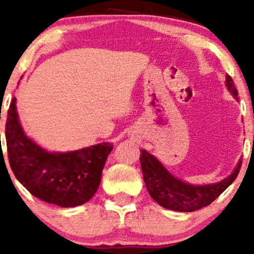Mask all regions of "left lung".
<instances>
[{"mask_svg":"<svg viewBox=\"0 0 254 254\" xmlns=\"http://www.w3.org/2000/svg\"><path fill=\"white\" fill-rule=\"evenodd\" d=\"M225 84L237 101V89L229 75H226ZM140 162L146 188L156 203L173 211L191 212L211 204L222 191L226 190L227 187L231 186L240 172L242 161H238L235 170L226 178L217 183L203 186L187 183L177 178L155 156L148 153L146 150H141Z\"/></svg>","mask_w":254,"mask_h":254,"instance_id":"left-lung-1","label":"left lung"}]
</instances>
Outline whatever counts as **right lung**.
<instances>
[{
  "instance_id": "right-lung-1",
  "label": "right lung",
  "mask_w": 254,
  "mask_h": 254,
  "mask_svg": "<svg viewBox=\"0 0 254 254\" xmlns=\"http://www.w3.org/2000/svg\"><path fill=\"white\" fill-rule=\"evenodd\" d=\"M6 143L9 166L19 183L40 200L61 207L82 205L96 194L113 150L109 142L67 152L45 150L23 130L16 98L8 109Z\"/></svg>"
}]
</instances>
